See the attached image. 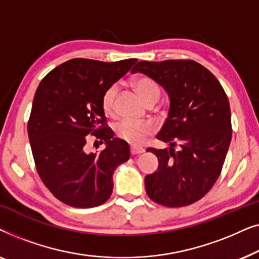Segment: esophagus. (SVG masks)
Masks as SVG:
<instances>
[{
	"label": "esophagus",
	"instance_id": "34e87169",
	"mask_svg": "<svg viewBox=\"0 0 259 259\" xmlns=\"http://www.w3.org/2000/svg\"><path fill=\"white\" fill-rule=\"evenodd\" d=\"M144 152H145V150L143 147H137V146L131 147V154H132V155L141 154V153H144Z\"/></svg>",
	"mask_w": 259,
	"mask_h": 259
}]
</instances>
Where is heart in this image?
<instances>
[{"instance_id": "b5f03b06", "label": "heart", "mask_w": 259, "mask_h": 259, "mask_svg": "<svg viewBox=\"0 0 259 259\" xmlns=\"http://www.w3.org/2000/svg\"><path fill=\"white\" fill-rule=\"evenodd\" d=\"M133 86L140 95V98L148 104L150 101L157 100L160 97V87L153 79L147 76H143L137 79L133 82ZM116 93H118V87L115 84L109 86L105 91L102 95V109L106 114L111 115L114 112V101ZM154 127L151 122L147 121H136L132 119H123L116 123L115 134L120 139L127 141V143L133 145L143 144L146 138L153 132Z\"/></svg>"}]
</instances>
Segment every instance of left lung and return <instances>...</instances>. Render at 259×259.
<instances>
[{"mask_svg": "<svg viewBox=\"0 0 259 259\" xmlns=\"http://www.w3.org/2000/svg\"><path fill=\"white\" fill-rule=\"evenodd\" d=\"M143 73L167 92L168 116L157 139L168 148H147L158 168L145 177L147 196L167 207L196 203L221 175L232 138L230 104L210 70L193 60L140 61L131 73Z\"/></svg>", "mask_w": 259, "mask_h": 259, "instance_id": "8db88e82", "label": "left lung"}]
</instances>
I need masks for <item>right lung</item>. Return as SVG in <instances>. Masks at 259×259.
<instances>
[{"instance_id": "add662e5", "label": "right lung", "mask_w": 259, "mask_h": 259, "mask_svg": "<svg viewBox=\"0 0 259 259\" xmlns=\"http://www.w3.org/2000/svg\"><path fill=\"white\" fill-rule=\"evenodd\" d=\"M137 61L72 59L51 70L35 92L28 121L35 166L53 196L69 206L88 208L107 201L113 173L130 159L128 144L106 125L101 100ZM90 134L105 141L99 154L85 152Z\"/></svg>"}]
</instances>
